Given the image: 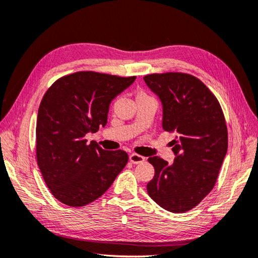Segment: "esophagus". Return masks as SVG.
Wrapping results in <instances>:
<instances>
[{
	"label": "esophagus",
	"instance_id": "esophagus-1",
	"mask_svg": "<svg viewBox=\"0 0 258 258\" xmlns=\"http://www.w3.org/2000/svg\"><path fill=\"white\" fill-rule=\"evenodd\" d=\"M130 161L134 164H139V163H142L143 161H145V158L142 155H140V154L132 153L130 155Z\"/></svg>",
	"mask_w": 258,
	"mask_h": 258
}]
</instances>
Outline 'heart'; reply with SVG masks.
I'll return each instance as SVG.
<instances>
[{"label": "heart", "instance_id": "obj_1", "mask_svg": "<svg viewBox=\"0 0 258 258\" xmlns=\"http://www.w3.org/2000/svg\"><path fill=\"white\" fill-rule=\"evenodd\" d=\"M138 96H146V95H145L144 93H139V94H138ZM138 96H136V97H138Z\"/></svg>", "mask_w": 258, "mask_h": 258}]
</instances>
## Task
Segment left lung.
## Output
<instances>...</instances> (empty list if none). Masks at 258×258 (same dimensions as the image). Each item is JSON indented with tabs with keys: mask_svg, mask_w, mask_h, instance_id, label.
Segmentation results:
<instances>
[{
	"mask_svg": "<svg viewBox=\"0 0 258 258\" xmlns=\"http://www.w3.org/2000/svg\"><path fill=\"white\" fill-rule=\"evenodd\" d=\"M148 87L162 103V127L174 133L172 164L149 158L155 174L146 185L156 204L171 213L195 208L218 178L228 149V132L216 96L197 77L183 73L146 75Z\"/></svg>",
	"mask_w": 258,
	"mask_h": 258,
	"instance_id": "left-lung-1",
	"label": "left lung"
}]
</instances>
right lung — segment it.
Returning a JSON list of instances; mask_svg holds the SVG:
<instances>
[{
    "label": "right lung",
    "instance_id": "obj_1",
    "mask_svg": "<svg viewBox=\"0 0 258 258\" xmlns=\"http://www.w3.org/2000/svg\"><path fill=\"white\" fill-rule=\"evenodd\" d=\"M133 77L78 72L51 85L37 117V161L55 199L83 207L106 192L124 169L128 155L87 143L107 123L110 102L134 83Z\"/></svg>",
    "mask_w": 258,
    "mask_h": 258
}]
</instances>
